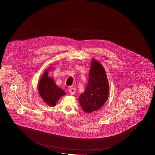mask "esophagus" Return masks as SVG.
<instances>
[{"instance_id": "obj_1", "label": "esophagus", "mask_w": 155, "mask_h": 155, "mask_svg": "<svg viewBox=\"0 0 155 155\" xmlns=\"http://www.w3.org/2000/svg\"><path fill=\"white\" fill-rule=\"evenodd\" d=\"M69 91L71 95L75 94V91H76V88H75V87H71L69 90Z\"/></svg>"}]
</instances>
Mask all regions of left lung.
Listing matches in <instances>:
<instances>
[{"label":"left lung","instance_id":"1","mask_svg":"<svg viewBox=\"0 0 155 155\" xmlns=\"http://www.w3.org/2000/svg\"><path fill=\"white\" fill-rule=\"evenodd\" d=\"M109 86L105 70L94 60L91 64L88 84L79 97L81 107L87 113L97 111L107 100Z\"/></svg>","mask_w":155,"mask_h":155}]
</instances>
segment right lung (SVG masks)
I'll return each mask as SVG.
<instances>
[{"label":"right lung","mask_w":155,"mask_h":155,"mask_svg":"<svg viewBox=\"0 0 155 155\" xmlns=\"http://www.w3.org/2000/svg\"><path fill=\"white\" fill-rule=\"evenodd\" d=\"M48 71L42 75L38 84V92L43 101L48 104L54 106L60 97L65 94L61 88L57 86L54 80L48 75Z\"/></svg>","instance_id":"add662e5"}]
</instances>
